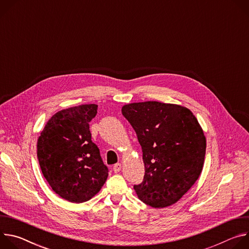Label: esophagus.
I'll return each mask as SVG.
<instances>
[{
    "label": "esophagus",
    "instance_id": "1",
    "mask_svg": "<svg viewBox=\"0 0 249 249\" xmlns=\"http://www.w3.org/2000/svg\"><path fill=\"white\" fill-rule=\"evenodd\" d=\"M121 163H119V162H117V163H115L114 164V166H113V171L115 172V173H117V172H119L120 170H121Z\"/></svg>",
    "mask_w": 249,
    "mask_h": 249
}]
</instances>
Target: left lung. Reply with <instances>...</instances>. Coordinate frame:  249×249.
<instances>
[{
	"label": "left lung",
	"instance_id": "obj_1",
	"mask_svg": "<svg viewBox=\"0 0 249 249\" xmlns=\"http://www.w3.org/2000/svg\"><path fill=\"white\" fill-rule=\"evenodd\" d=\"M123 116L135 130L143 152L145 175L134 185L141 201L164 208L196 182L206 154V138L186 107L159 101L126 104Z\"/></svg>",
	"mask_w": 249,
	"mask_h": 249
}]
</instances>
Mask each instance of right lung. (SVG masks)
Segmentation results:
<instances>
[{
	"mask_svg": "<svg viewBox=\"0 0 249 249\" xmlns=\"http://www.w3.org/2000/svg\"><path fill=\"white\" fill-rule=\"evenodd\" d=\"M96 113V104L61 110L47 122L37 141L43 176L55 193L73 203L91 199L108 176L89 131V123Z\"/></svg>",
	"mask_w": 249,
	"mask_h": 249,
	"instance_id": "obj_1",
	"label": "right lung"
}]
</instances>
